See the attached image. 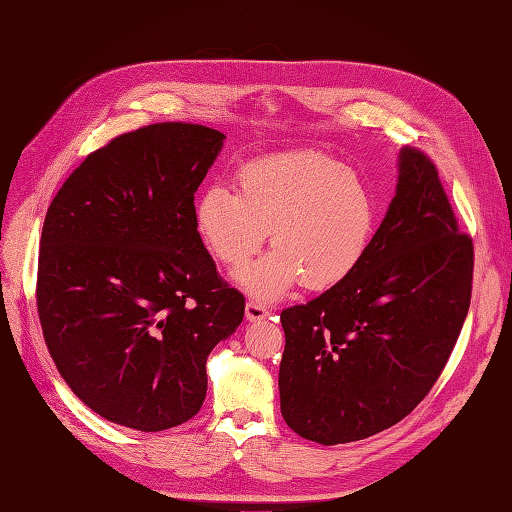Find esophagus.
Masks as SVG:
<instances>
[{
	"instance_id": "obj_1",
	"label": "esophagus",
	"mask_w": 512,
	"mask_h": 512,
	"mask_svg": "<svg viewBox=\"0 0 512 512\" xmlns=\"http://www.w3.org/2000/svg\"><path fill=\"white\" fill-rule=\"evenodd\" d=\"M269 316V309H267V305L265 303H260V301H247V305H245V318L247 320H252V322H256V320H265Z\"/></svg>"
}]
</instances>
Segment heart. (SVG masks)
Instances as JSON below:
<instances>
[{"instance_id": "1", "label": "heart", "mask_w": 512, "mask_h": 512, "mask_svg": "<svg viewBox=\"0 0 512 512\" xmlns=\"http://www.w3.org/2000/svg\"><path fill=\"white\" fill-rule=\"evenodd\" d=\"M198 239L215 262L239 269L265 243L273 250L239 275L258 297H280L294 284L324 290L344 282L365 258L376 228L369 185L316 151H288L243 164L194 203Z\"/></svg>"}]
</instances>
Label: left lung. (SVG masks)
<instances>
[{
    "label": "left lung",
    "mask_w": 512,
    "mask_h": 512,
    "mask_svg": "<svg viewBox=\"0 0 512 512\" xmlns=\"http://www.w3.org/2000/svg\"><path fill=\"white\" fill-rule=\"evenodd\" d=\"M474 245L427 153H399L397 194L350 277L280 320L286 425L324 446L406 418L451 356L472 299Z\"/></svg>",
    "instance_id": "8db88e82"
}]
</instances>
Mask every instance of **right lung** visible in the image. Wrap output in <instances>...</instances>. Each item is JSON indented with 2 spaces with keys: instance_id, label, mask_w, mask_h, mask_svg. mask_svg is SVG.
<instances>
[{
  "instance_id": "obj_1",
  "label": "right lung",
  "mask_w": 512,
  "mask_h": 512,
  "mask_svg": "<svg viewBox=\"0 0 512 512\" xmlns=\"http://www.w3.org/2000/svg\"><path fill=\"white\" fill-rule=\"evenodd\" d=\"M198 123H153L91 151L46 211L36 305L61 378L106 421L177 427L207 395V356L241 324L198 239L194 192L224 145Z\"/></svg>"
}]
</instances>
